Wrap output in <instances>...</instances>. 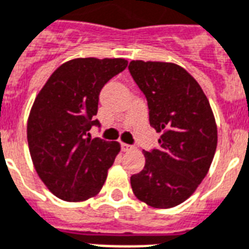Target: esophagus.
<instances>
[{"instance_id":"1","label":"esophagus","mask_w":249,"mask_h":249,"mask_svg":"<svg viewBox=\"0 0 249 249\" xmlns=\"http://www.w3.org/2000/svg\"><path fill=\"white\" fill-rule=\"evenodd\" d=\"M121 147H122L123 152H128V151H132V149H134V145L127 144V143H122V144H121Z\"/></svg>"}]
</instances>
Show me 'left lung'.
Wrapping results in <instances>:
<instances>
[{"label": "left lung", "instance_id": "left-lung-1", "mask_svg": "<svg viewBox=\"0 0 249 249\" xmlns=\"http://www.w3.org/2000/svg\"><path fill=\"white\" fill-rule=\"evenodd\" d=\"M134 81L144 93L159 148L143 151V171L131 176L138 199L156 209L180 205L209 172L218 142L215 118L202 88L182 67L132 60Z\"/></svg>", "mask_w": 249, "mask_h": 249}]
</instances>
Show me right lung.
<instances>
[{"mask_svg": "<svg viewBox=\"0 0 249 249\" xmlns=\"http://www.w3.org/2000/svg\"><path fill=\"white\" fill-rule=\"evenodd\" d=\"M127 67L124 59H73L61 64L39 91L27 121L35 171L56 197L80 202L100 193L121 145L91 139L101 89Z\"/></svg>", "mask_w": 249, "mask_h": 249, "instance_id": "obj_1", "label": "right lung"}]
</instances>
